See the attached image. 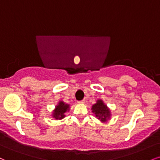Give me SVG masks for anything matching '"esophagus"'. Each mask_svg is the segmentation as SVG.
<instances>
[{
	"mask_svg": "<svg viewBox=\"0 0 160 160\" xmlns=\"http://www.w3.org/2000/svg\"><path fill=\"white\" fill-rule=\"evenodd\" d=\"M85 102H86V100L83 99V100H82V101H78V103H85Z\"/></svg>",
	"mask_w": 160,
	"mask_h": 160,
	"instance_id": "esophagus-1",
	"label": "esophagus"
}]
</instances>
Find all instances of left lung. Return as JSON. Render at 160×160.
Listing matches in <instances>:
<instances>
[{
    "instance_id": "left-lung-1",
    "label": "left lung",
    "mask_w": 160,
    "mask_h": 160,
    "mask_svg": "<svg viewBox=\"0 0 160 160\" xmlns=\"http://www.w3.org/2000/svg\"><path fill=\"white\" fill-rule=\"evenodd\" d=\"M92 112L95 113L98 119H99L102 122H107L110 118V110L102 100H98L96 103L92 105Z\"/></svg>"
}]
</instances>
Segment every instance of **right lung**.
Returning <instances> with one entry per match:
<instances>
[{"label": "right lung", "instance_id": "add662e5", "mask_svg": "<svg viewBox=\"0 0 160 160\" xmlns=\"http://www.w3.org/2000/svg\"><path fill=\"white\" fill-rule=\"evenodd\" d=\"M69 109H70L69 104H66L63 101H59L58 104L56 106L55 109L52 113V116L56 119H59V120L64 118L65 116V113L68 112Z\"/></svg>", "mask_w": 160, "mask_h": 160}]
</instances>
